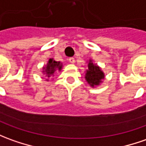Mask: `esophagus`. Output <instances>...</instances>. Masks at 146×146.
Returning <instances> with one entry per match:
<instances>
[{
    "mask_svg": "<svg viewBox=\"0 0 146 146\" xmlns=\"http://www.w3.org/2000/svg\"><path fill=\"white\" fill-rule=\"evenodd\" d=\"M69 60L71 64H74V63H75V59H74L73 57H70V58L69 59Z\"/></svg>",
    "mask_w": 146,
    "mask_h": 146,
    "instance_id": "obj_1",
    "label": "esophagus"
}]
</instances>
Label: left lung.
Listing matches in <instances>:
<instances>
[{
	"instance_id": "1",
	"label": "left lung",
	"mask_w": 146,
	"mask_h": 146,
	"mask_svg": "<svg viewBox=\"0 0 146 146\" xmlns=\"http://www.w3.org/2000/svg\"><path fill=\"white\" fill-rule=\"evenodd\" d=\"M86 81L91 87L99 86L105 78V73L97 64H94L93 60L90 59L88 62V69L85 75Z\"/></svg>"
}]
</instances>
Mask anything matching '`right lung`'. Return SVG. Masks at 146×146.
<instances>
[{"instance_id": "right-lung-1", "label": "right lung", "mask_w": 146, "mask_h": 146, "mask_svg": "<svg viewBox=\"0 0 146 146\" xmlns=\"http://www.w3.org/2000/svg\"><path fill=\"white\" fill-rule=\"evenodd\" d=\"M62 69V63L60 61H56L53 58H49L47 65L43 67V73L47 77L46 81H48V78L54 76L56 71H60Z\"/></svg>"}]
</instances>
